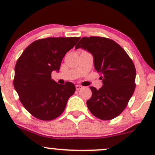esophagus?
<instances>
[{"instance_id": "1", "label": "esophagus", "mask_w": 155, "mask_h": 155, "mask_svg": "<svg viewBox=\"0 0 155 155\" xmlns=\"http://www.w3.org/2000/svg\"><path fill=\"white\" fill-rule=\"evenodd\" d=\"M75 87H76V90H80V89L82 88V86H81V85H76Z\"/></svg>"}]
</instances>
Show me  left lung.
<instances>
[{"label":"left lung","instance_id":"left-lung-1","mask_svg":"<svg viewBox=\"0 0 155 155\" xmlns=\"http://www.w3.org/2000/svg\"><path fill=\"white\" fill-rule=\"evenodd\" d=\"M92 55L94 68L102 73L103 85L90 87L92 94L87 101L89 110L101 120H111L125 109L135 88V71L128 55L113 40L104 37H82L75 48Z\"/></svg>","mask_w":155,"mask_h":155}]
</instances>
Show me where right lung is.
<instances>
[{
  "label": "right lung",
  "mask_w": 155,
  "mask_h": 155,
  "mask_svg": "<svg viewBox=\"0 0 155 155\" xmlns=\"http://www.w3.org/2000/svg\"><path fill=\"white\" fill-rule=\"evenodd\" d=\"M80 37H49L25 48L15 68L13 84L24 107L38 119L50 120L61 115L75 92L70 82L58 84L51 73L58 72L66 53Z\"/></svg>",
  "instance_id": "add662e5"
}]
</instances>
